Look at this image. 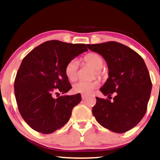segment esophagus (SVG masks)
Masks as SVG:
<instances>
[{
	"mask_svg": "<svg viewBox=\"0 0 160 160\" xmlns=\"http://www.w3.org/2000/svg\"><path fill=\"white\" fill-rule=\"evenodd\" d=\"M86 97H87V96H86V95H83V94H82V98L83 100H84Z\"/></svg>",
	"mask_w": 160,
	"mask_h": 160,
	"instance_id": "esophagus-1",
	"label": "esophagus"
}]
</instances>
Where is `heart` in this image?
Returning a JSON list of instances; mask_svg holds the SVG:
<instances>
[{
  "label": "heart",
  "instance_id": "1",
  "mask_svg": "<svg viewBox=\"0 0 160 160\" xmlns=\"http://www.w3.org/2000/svg\"><path fill=\"white\" fill-rule=\"evenodd\" d=\"M84 61L93 67L95 73L97 75L102 74L101 68L104 64V60L101 55L96 52H91L84 58ZM79 65V62L77 58L72 59L68 62L65 67V73L67 78L74 82L77 78V72ZM100 82L98 80L79 81L73 86V90L75 93L83 95L91 94L95 89L98 88Z\"/></svg>",
  "mask_w": 160,
  "mask_h": 160
}]
</instances>
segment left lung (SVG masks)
<instances>
[{
  "label": "left lung",
  "instance_id": "left-lung-1",
  "mask_svg": "<svg viewBox=\"0 0 160 160\" xmlns=\"http://www.w3.org/2000/svg\"><path fill=\"white\" fill-rule=\"evenodd\" d=\"M108 64L109 77L100 91L113 101L96 97L92 110L96 121L114 133H122L138 124L147 111L152 82L141 55L118 42L87 44Z\"/></svg>",
  "mask_w": 160,
  "mask_h": 160
}]
</instances>
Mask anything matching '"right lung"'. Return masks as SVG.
Wrapping results in <instances>:
<instances>
[{
  "instance_id": "right-lung-1",
  "label": "right lung",
  "mask_w": 160,
  "mask_h": 160,
  "mask_svg": "<svg viewBox=\"0 0 160 160\" xmlns=\"http://www.w3.org/2000/svg\"><path fill=\"white\" fill-rule=\"evenodd\" d=\"M86 46L48 41L23 59L14 83L15 96L19 113L33 130L51 133L68 122L73 108L82 100L81 94L54 98L53 93L57 91L64 94L72 88L66 65L87 51Z\"/></svg>"
}]
</instances>
